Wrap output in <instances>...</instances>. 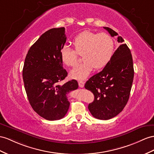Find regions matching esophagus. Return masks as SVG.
Segmentation results:
<instances>
[{
    "label": "esophagus",
    "mask_w": 154,
    "mask_h": 154,
    "mask_svg": "<svg viewBox=\"0 0 154 154\" xmlns=\"http://www.w3.org/2000/svg\"><path fill=\"white\" fill-rule=\"evenodd\" d=\"M84 85H85V82L83 81H79V87L83 88Z\"/></svg>",
    "instance_id": "34e87169"
}]
</instances>
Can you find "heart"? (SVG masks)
I'll return each instance as SVG.
<instances>
[{
  "instance_id": "obj_1",
  "label": "heart",
  "mask_w": 154,
  "mask_h": 154,
  "mask_svg": "<svg viewBox=\"0 0 154 154\" xmlns=\"http://www.w3.org/2000/svg\"><path fill=\"white\" fill-rule=\"evenodd\" d=\"M75 50L68 45L60 51L62 62L66 66H74L78 61V54H82L84 62L71 70L70 77L82 80L87 77L95 68H103L111 61L114 53V41L107 33H96L86 30L73 39Z\"/></svg>"
}]
</instances>
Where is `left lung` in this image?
I'll return each instance as SVG.
<instances>
[{"label":"left lung","mask_w":154,"mask_h":154,"mask_svg":"<svg viewBox=\"0 0 154 154\" xmlns=\"http://www.w3.org/2000/svg\"><path fill=\"white\" fill-rule=\"evenodd\" d=\"M112 37L118 33L109 27H103ZM118 42L122 44L115 51L111 61L103 69L86 81L85 87L94 95V100L88 105L92 115L100 120H109L122 111L127 104L134 77L131 51L121 36Z\"/></svg>","instance_id":"1"}]
</instances>
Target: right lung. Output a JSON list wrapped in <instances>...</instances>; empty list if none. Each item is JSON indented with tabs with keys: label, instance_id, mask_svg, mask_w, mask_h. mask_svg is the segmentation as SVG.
Wrapping results in <instances>:
<instances>
[{
	"label": "right lung",
	"instance_id": "obj_1",
	"mask_svg": "<svg viewBox=\"0 0 154 154\" xmlns=\"http://www.w3.org/2000/svg\"><path fill=\"white\" fill-rule=\"evenodd\" d=\"M66 42L64 27L46 31L30 47L23 69L31 107L48 120L65 116L69 107L67 94L78 88V82L74 79L59 84L68 75L60 57V51Z\"/></svg>",
	"mask_w": 154,
	"mask_h": 154
}]
</instances>
